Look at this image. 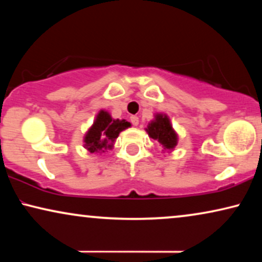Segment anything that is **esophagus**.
I'll return each mask as SVG.
<instances>
[{
  "label": "esophagus",
  "mask_w": 262,
  "mask_h": 262,
  "mask_svg": "<svg viewBox=\"0 0 262 262\" xmlns=\"http://www.w3.org/2000/svg\"><path fill=\"white\" fill-rule=\"evenodd\" d=\"M130 120H131V123H132V125H134V126H137V125L139 124V118L137 116H131Z\"/></svg>",
  "instance_id": "1"
}]
</instances>
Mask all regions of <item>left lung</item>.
Here are the masks:
<instances>
[{"mask_svg":"<svg viewBox=\"0 0 262 262\" xmlns=\"http://www.w3.org/2000/svg\"><path fill=\"white\" fill-rule=\"evenodd\" d=\"M145 130L149 137L159 142L164 150H173L178 144V135L167 114L157 113L155 119L150 121Z\"/></svg>","mask_w":262,"mask_h":262,"instance_id":"obj_1","label":"left lung"}]
</instances>
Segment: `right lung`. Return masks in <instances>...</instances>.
I'll return each instance as SVG.
<instances>
[{"label":"right lung","instance_id":"add662e5","mask_svg":"<svg viewBox=\"0 0 262 262\" xmlns=\"http://www.w3.org/2000/svg\"><path fill=\"white\" fill-rule=\"evenodd\" d=\"M130 126L128 121L113 119L107 111L101 110L84 136V148L89 152H105V150L113 148V143L120 132Z\"/></svg>","mask_w":262,"mask_h":262}]
</instances>
